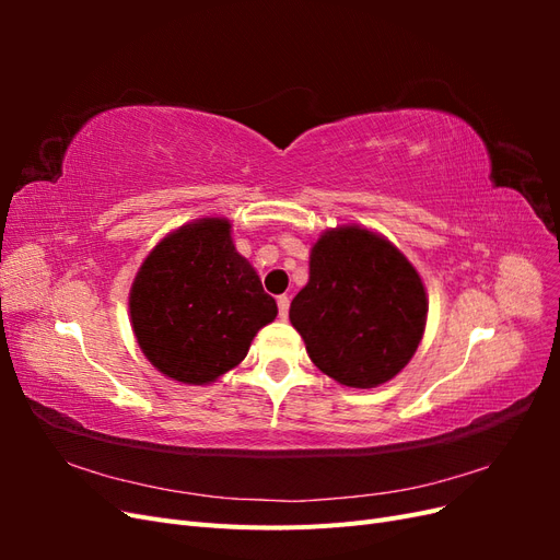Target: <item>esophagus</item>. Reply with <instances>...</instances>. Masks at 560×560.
<instances>
[{"label":"esophagus","instance_id":"34e87169","mask_svg":"<svg viewBox=\"0 0 560 560\" xmlns=\"http://www.w3.org/2000/svg\"><path fill=\"white\" fill-rule=\"evenodd\" d=\"M278 313L282 319L290 315V296H278Z\"/></svg>","mask_w":560,"mask_h":560}]
</instances>
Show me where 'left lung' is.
<instances>
[{
    "instance_id": "8db88e82",
    "label": "left lung",
    "mask_w": 560,
    "mask_h": 560,
    "mask_svg": "<svg viewBox=\"0 0 560 560\" xmlns=\"http://www.w3.org/2000/svg\"><path fill=\"white\" fill-rule=\"evenodd\" d=\"M290 319L322 374L364 389L409 364L425 331L428 296L393 243L341 226L313 245L311 278L294 296Z\"/></svg>"
}]
</instances>
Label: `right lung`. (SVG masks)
<instances>
[{
  "mask_svg": "<svg viewBox=\"0 0 560 560\" xmlns=\"http://www.w3.org/2000/svg\"><path fill=\"white\" fill-rule=\"evenodd\" d=\"M278 315L259 276L235 252L226 219L206 217L163 238L135 276L132 331L161 374L206 385L238 366Z\"/></svg>",
  "mask_w": 560,
  "mask_h": 560,
  "instance_id": "1",
  "label": "right lung"
}]
</instances>
